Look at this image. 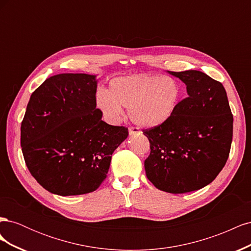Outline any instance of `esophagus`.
Wrapping results in <instances>:
<instances>
[{
	"label": "esophagus",
	"mask_w": 251,
	"mask_h": 251,
	"mask_svg": "<svg viewBox=\"0 0 251 251\" xmlns=\"http://www.w3.org/2000/svg\"><path fill=\"white\" fill-rule=\"evenodd\" d=\"M128 133H130V135H136L140 133V130L137 126H130L128 127Z\"/></svg>",
	"instance_id": "obj_1"
}]
</instances>
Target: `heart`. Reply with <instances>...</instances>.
<instances>
[{"label": "heart", "mask_w": 251, "mask_h": 251, "mask_svg": "<svg viewBox=\"0 0 251 251\" xmlns=\"http://www.w3.org/2000/svg\"><path fill=\"white\" fill-rule=\"evenodd\" d=\"M181 96V86L175 78L138 74L112 79L108 92H97L96 105L111 123H117L123 115L121 107H126L134 123L155 127L174 115Z\"/></svg>", "instance_id": "obj_1"}]
</instances>
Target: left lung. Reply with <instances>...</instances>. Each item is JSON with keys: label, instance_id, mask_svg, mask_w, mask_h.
Masks as SVG:
<instances>
[{"label": "left lung", "instance_id": "8db88e82", "mask_svg": "<svg viewBox=\"0 0 251 251\" xmlns=\"http://www.w3.org/2000/svg\"><path fill=\"white\" fill-rule=\"evenodd\" d=\"M170 73L185 83L188 96L165 124L142 130L151 148L144 169L158 189L184 194L206 186L224 168L233 117L221 82L197 70Z\"/></svg>", "mask_w": 251, "mask_h": 251}]
</instances>
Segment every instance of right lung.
<instances>
[{
  "instance_id": "1",
  "label": "right lung",
  "mask_w": 251,
  "mask_h": 251,
  "mask_svg": "<svg viewBox=\"0 0 251 251\" xmlns=\"http://www.w3.org/2000/svg\"><path fill=\"white\" fill-rule=\"evenodd\" d=\"M94 75L64 73L31 94L21 125V147L32 177L48 192H94L107 178L112 154L127 127L101 120Z\"/></svg>"
}]
</instances>
